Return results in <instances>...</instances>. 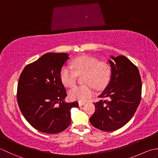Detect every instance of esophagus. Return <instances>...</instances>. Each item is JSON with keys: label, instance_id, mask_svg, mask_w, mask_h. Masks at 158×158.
I'll return each mask as SVG.
<instances>
[{"label": "esophagus", "instance_id": "esophagus-1", "mask_svg": "<svg viewBox=\"0 0 158 158\" xmlns=\"http://www.w3.org/2000/svg\"><path fill=\"white\" fill-rule=\"evenodd\" d=\"M85 104V102H78L79 106H83Z\"/></svg>", "mask_w": 158, "mask_h": 158}]
</instances>
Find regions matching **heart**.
<instances>
[{"label": "heart", "mask_w": 158, "mask_h": 158, "mask_svg": "<svg viewBox=\"0 0 158 158\" xmlns=\"http://www.w3.org/2000/svg\"><path fill=\"white\" fill-rule=\"evenodd\" d=\"M73 71L71 67L64 65L60 71L61 82L67 87H73L76 83L77 76L84 75L82 86H76L69 92L72 100L84 102L94 93V88L104 89L110 82L111 67L105 61L89 55H82L73 59L72 62Z\"/></svg>", "instance_id": "b5f03b06"}]
</instances>
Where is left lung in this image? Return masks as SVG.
Here are the masks:
<instances>
[{"label": "left lung", "instance_id": "obj_1", "mask_svg": "<svg viewBox=\"0 0 158 158\" xmlns=\"http://www.w3.org/2000/svg\"><path fill=\"white\" fill-rule=\"evenodd\" d=\"M110 81L94 103L95 111L89 120L104 131L117 130L129 122L139 106L142 82L137 67L125 56H111Z\"/></svg>", "mask_w": 158, "mask_h": 158}]
</instances>
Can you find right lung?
<instances>
[{
  "label": "right lung",
  "mask_w": 158,
  "mask_h": 158,
  "mask_svg": "<svg viewBox=\"0 0 158 158\" xmlns=\"http://www.w3.org/2000/svg\"><path fill=\"white\" fill-rule=\"evenodd\" d=\"M69 59L66 53H47L28 64L19 78L17 101L31 126L44 133L57 134L69 127L71 109L78 102L64 101L67 93L60 71Z\"/></svg>",
  "instance_id": "1"
}]
</instances>
